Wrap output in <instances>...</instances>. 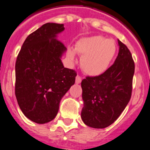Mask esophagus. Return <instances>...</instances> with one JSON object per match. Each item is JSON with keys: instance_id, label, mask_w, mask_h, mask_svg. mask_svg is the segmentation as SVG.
<instances>
[{"instance_id": "esophagus-1", "label": "esophagus", "mask_w": 150, "mask_h": 150, "mask_svg": "<svg viewBox=\"0 0 150 150\" xmlns=\"http://www.w3.org/2000/svg\"><path fill=\"white\" fill-rule=\"evenodd\" d=\"M81 82V77L79 76V75H77L76 79H75V83L76 84H80Z\"/></svg>"}]
</instances>
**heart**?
I'll return each instance as SVG.
<instances>
[{
  "label": "heart",
  "mask_w": 150,
  "mask_h": 150,
  "mask_svg": "<svg viewBox=\"0 0 150 150\" xmlns=\"http://www.w3.org/2000/svg\"><path fill=\"white\" fill-rule=\"evenodd\" d=\"M114 41L101 35L83 38L76 43L75 50L69 48L67 54L71 60L75 52L81 56V66L87 75L97 76L106 71L116 53Z\"/></svg>",
  "instance_id": "b5f03b06"
}]
</instances>
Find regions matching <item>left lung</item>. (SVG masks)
<instances>
[{
    "instance_id": "1",
    "label": "left lung",
    "mask_w": 150,
    "mask_h": 150,
    "mask_svg": "<svg viewBox=\"0 0 150 150\" xmlns=\"http://www.w3.org/2000/svg\"><path fill=\"white\" fill-rule=\"evenodd\" d=\"M118 42L119 52L112 66L100 75L81 81L84 107L81 115L91 127L105 128L112 125L131 99L134 62L125 44Z\"/></svg>"
}]
</instances>
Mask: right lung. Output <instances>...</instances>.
I'll return each mask as SVG.
<instances>
[{"mask_svg": "<svg viewBox=\"0 0 150 150\" xmlns=\"http://www.w3.org/2000/svg\"><path fill=\"white\" fill-rule=\"evenodd\" d=\"M64 25L48 23L30 34L16 62L15 94L25 117L45 124L57 116L59 103L77 74L63 66L66 47L57 39Z\"/></svg>", "mask_w": 150, "mask_h": 150, "instance_id": "obj_1", "label": "right lung"}]
</instances>
